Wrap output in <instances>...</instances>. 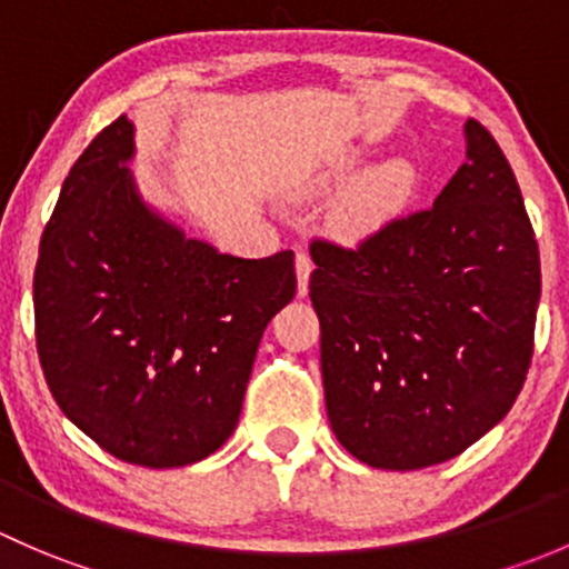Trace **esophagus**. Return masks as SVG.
<instances>
[{
  "label": "esophagus",
  "instance_id": "obj_1",
  "mask_svg": "<svg viewBox=\"0 0 569 569\" xmlns=\"http://www.w3.org/2000/svg\"><path fill=\"white\" fill-rule=\"evenodd\" d=\"M296 273H298V296H307L309 273H312V257L301 249H298L296 254Z\"/></svg>",
  "mask_w": 569,
  "mask_h": 569
}]
</instances>
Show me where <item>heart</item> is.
<instances>
[{
	"mask_svg": "<svg viewBox=\"0 0 569 569\" xmlns=\"http://www.w3.org/2000/svg\"><path fill=\"white\" fill-rule=\"evenodd\" d=\"M416 167L408 158H391V161L375 167L350 194L348 204H345V221L353 230H365V227H375L395 213L416 189Z\"/></svg>",
	"mask_w": 569,
	"mask_h": 569,
	"instance_id": "1",
	"label": "heart"
}]
</instances>
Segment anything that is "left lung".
<instances>
[{"mask_svg":"<svg viewBox=\"0 0 569 569\" xmlns=\"http://www.w3.org/2000/svg\"><path fill=\"white\" fill-rule=\"evenodd\" d=\"M466 163L432 208L356 249L315 238L326 411L372 468L458 458L509 413L535 353L540 249L488 128L466 122Z\"/></svg>","mask_w":569,"mask_h":569,"instance_id":"left-lung-1","label":"left lung"}]
</instances>
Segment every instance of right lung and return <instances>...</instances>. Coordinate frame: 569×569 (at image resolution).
<instances>
[{
  "label": "right lung",
  "mask_w": 569,
  "mask_h": 569,
  "mask_svg": "<svg viewBox=\"0 0 569 569\" xmlns=\"http://www.w3.org/2000/svg\"><path fill=\"white\" fill-rule=\"evenodd\" d=\"M131 156L122 114L70 167L40 238L34 339L57 406L98 447L133 466H191L236 430L296 262L186 238L137 194Z\"/></svg>",
  "instance_id": "1"
}]
</instances>
